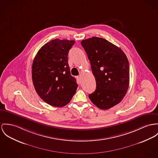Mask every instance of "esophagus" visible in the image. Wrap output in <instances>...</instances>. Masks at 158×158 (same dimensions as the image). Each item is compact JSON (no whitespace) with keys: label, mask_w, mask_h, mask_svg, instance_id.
Here are the masks:
<instances>
[{"label":"esophagus","mask_w":158,"mask_h":158,"mask_svg":"<svg viewBox=\"0 0 158 158\" xmlns=\"http://www.w3.org/2000/svg\"><path fill=\"white\" fill-rule=\"evenodd\" d=\"M76 79L77 81V82L80 83V82H81V76H76Z\"/></svg>","instance_id":"esophagus-1"}]
</instances>
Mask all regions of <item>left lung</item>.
Here are the masks:
<instances>
[{"label": "left lung", "mask_w": 158, "mask_h": 158, "mask_svg": "<svg viewBox=\"0 0 158 158\" xmlns=\"http://www.w3.org/2000/svg\"><path fill=\"white\" fill-rule=\"evenodd\" d=\"M96 82L95 91L89 94L98 108L108 109L118 104L129 85V64L122 49L108 40L92 37L81 41Z\"/></svg>", "instance_id": "8db88e82"}]
</instances>
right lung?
I'll return each instance as SVG.
<instances>
[{
	"label": "right lung",
	"mask_w": 158,
	"mask_h": 158,
	"mask_svg": "<svg viewBox=\"0 0 158 158\" xmlns=\"http://www.w3.org/2000/svg\"><path fill=\"white\" fill-rule=\"evenodd\" d=\"M74 43V40H51L39 50L33 61L34 88L40 98L51 106L67 105L77 88L68 64V53Z\"/></svg>",
	"instance_id": "1"
}]
</instances>
